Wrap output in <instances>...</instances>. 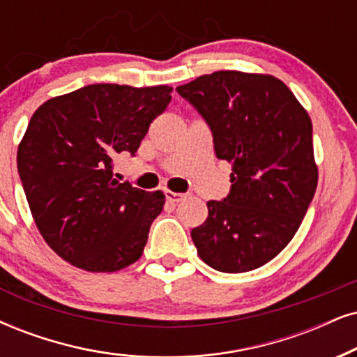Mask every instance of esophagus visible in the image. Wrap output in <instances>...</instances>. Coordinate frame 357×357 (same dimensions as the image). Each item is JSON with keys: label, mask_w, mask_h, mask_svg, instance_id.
<instances>
[{"label": "esophagus", "mask_w": 357, "mask_h": 357, "mask_svg": "<svg viewBox=\"0 0 357 357\" xmlns=\"http://www.w3.org/2000/svg\"><path fill=\"white\" fill-rule=\"evenodd\" d=\"M165 196H166V199H168L169 202H181V201H184L188 197L186 194L173 192V191H165Z\"/></svg>", "instance_id": "esophagus-1"}]
</instances>
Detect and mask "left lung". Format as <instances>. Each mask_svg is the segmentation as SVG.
Returning <instances> with one entry per match:
<instances>
[{"label":"left lung","instance_id":"obj_1","mask_svg":"<svg viewBox=\"0 0 357 357\" xmlns=\"http://www.w3.org/2000/svg\"><path fill=\"white\" fill-rule=\"evenodd\" d=\"M176 90L232 165L229 196L207 202V219L191 232L197 254L219 272L259 268L288 245L317 191L308 112L268 74L218 70Z\"/></svg>","mask_w":357,"mask_h":357}]
</instances>
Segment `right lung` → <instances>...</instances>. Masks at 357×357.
I'll use <instances>...</instances> for the list:
<instances>
[{"instance_id": "1", "label": "right lung", "mask_w": 357, "mask_h": 357, "mask_svg": "<svg viewBox=\"0 0 357 357\" xmlns=\"http://www.w3.org/2000/svg\"><path fill=\"white\" fill-rule=\"evenodd\" d=\"M171 90L93 84L49 98L31 116L17 171L40 236L74 267L116 272L142 257L166 197L116 181L112 160L135 156Z\"/></svg>"}]
</instances>
